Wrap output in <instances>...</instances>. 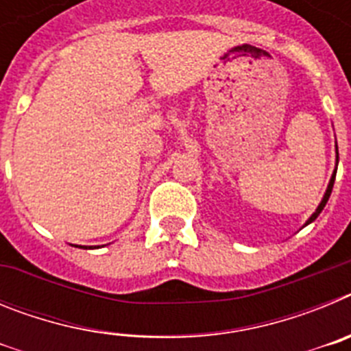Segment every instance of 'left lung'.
Masks as SVG:
<instances>
[{
  "mask_svg": "<svg viewBox=\"0 0 351 351\" xmlns=\"http://www.w3.org/2000/svg\"><path fill=\"white\" fill-rule=\"evenodd\" d=\"M337 160H339V154H337ZM334 179H336V170H334V173H332V178H330V182H328V188H327V191H325V195H324V200H322L320 202V206H318V209L315 210V213H313V216L311 218L308 219V223H306V225H309V223L311 221H315L316 218H318V214L322 213V210H324V207H325V204H327V200H328V197H330V193H332V186H334Z\"/></svg>",
  "mask_w": 351,
  "mask_h": 351,
  "instance_id": "1",
  "label": "left lung"
}]
</instances>
